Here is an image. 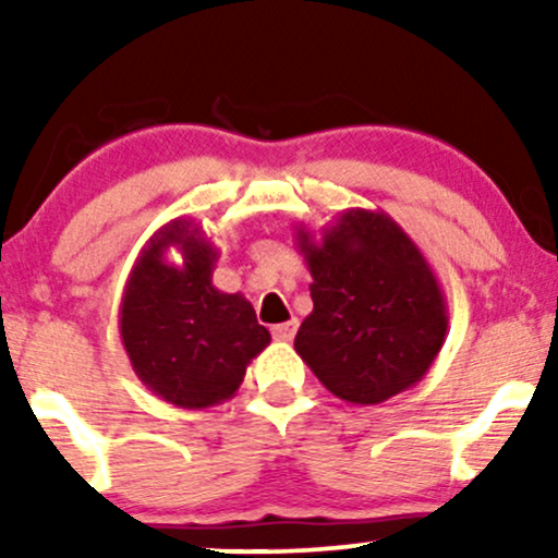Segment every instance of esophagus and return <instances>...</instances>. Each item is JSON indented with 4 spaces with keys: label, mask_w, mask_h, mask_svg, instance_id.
<instances>
[{
    "label": "esophagus",
    "mask_w": 558,
    "mask_h": 558,
    "mask_svg": "<svg viewBox=\"0 0 558 558\" xmlns=\"http://www.w3.org/2000/svg\"><path fill=\"white\" fill-rule=\"evenodd\" d=\"M296 328H299L296 319H288V323L272 325V338L275 341H291V338L296 336Z\"/></svg>",
    "instance_id": "obj_1"
}]
</instances>
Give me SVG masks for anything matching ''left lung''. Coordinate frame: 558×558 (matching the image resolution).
I'll list each match as a JSON object with an SVG mask.
<instances>
[{"instance_id": "1", "label": "left lung", "mask_w": 558, "mask_h": 558, "mask_svg": "<svg viewBox=\"0 0 558 558\" xmlns=\"http://www.w3.org/2000/svg\"><path fill=\"white\" fill-rule=\"evenodd\" d=\"M315 310L296 332V354L349 403H380L417 386L448 330L444 288L399 222L345 209L319 239L296 228Z\"/></svg>"}]
</instances>
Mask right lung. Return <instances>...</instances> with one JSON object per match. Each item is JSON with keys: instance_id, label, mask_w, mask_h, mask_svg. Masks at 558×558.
I'll return each mask as SVG.
<instances>
[{"instance_id": "obj_1", "label": "right lung", "mask_w": 558, "mask_h": 558, "mask_svg": "<svg viewBox=\"0 0 558 558\" xmlns=\"http://www.w3.org/2000/svg\"><path fill=\"white\" fill-rule=\"evenodd\" d=\"M175 247L181 263H170ZM217 246L175 217L141 248L120 301V341L151 393L181 409L233 399L246 367L270 343L252 301L213 286Z\"/></svg>"}]
</instances>
